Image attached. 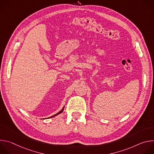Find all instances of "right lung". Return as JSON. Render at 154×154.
Returning <instances> with one entry per match:
<instances>
[{"mask_svg":"<svg viewBox=\"0 0 154 154\" xmlns=\"http://www.w3.org/2000/svg\"><path fill=\"white\" fill-rule=\"evenodd\" d=\"M64 106H63V108H62V109L61 111H60L58 113H57V114H55V115H53V116H51V117H49V118H47L46 119H49V118H53V117H54V116H57V115H59V114H60V113H61L63 112V110H64Z\"/></svg>","mask_w":154,"mask_h":154,"instance_id":"right-lung-1","label":"right lung"}]
</instances>
